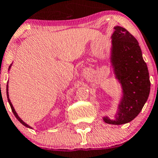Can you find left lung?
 Wrapping results in <instances>:
<instances>
[{"label":"left lung","mask_w":158,"mask_h":158,"mask_svg":"<svg viewBox=\"0 0 158 158\" xmlns=\"http://www.w3.org/2000/svg\"><path fill=\"white\" fill-rule=\"evenodd\" d=\"M111 38L112 66L123 87V96L115 119L105 117L103 120L109 124L122 125L131 122L141 112L149 97L150 81L147 65L134 35L116 26Z\"/></svg>","instance_id":"obj_1"}]
</instances>
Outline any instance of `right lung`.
<instances>
[{
  "instance_id": "add662e5",
  "label": "right lung",
  "mask_w": 158,
  "mask_h": 158,
  "mask_svg": "<svg viewBox=\"0 0 158 158\" xmlns=\"http://www.w3.org/2000/svg\"><path fill=\"white\" fill-rule=\"evenodd\" d=\"M11 65H12V64H11ZM11 65L9 66V68H11ZM8 83H9V82H8ZM8 83H7V87H6L7 98H8V101H9V105H10V106H11V109H12V111H13V113L14 114L15 117H16V118H17V120H18L19 122H20V123H21V124H23V125H24V127H28V128H31V127H30L29 126H28V125H27V124H26L25 123H24V122H23V121H22L21 119L20 118V117H19L18 115H17V114H16V112L15 111L14 108H13V104L11 103V102H10V99H9V92H8V87H9V86H8Z\"/></svg>"
}]
</instances>
